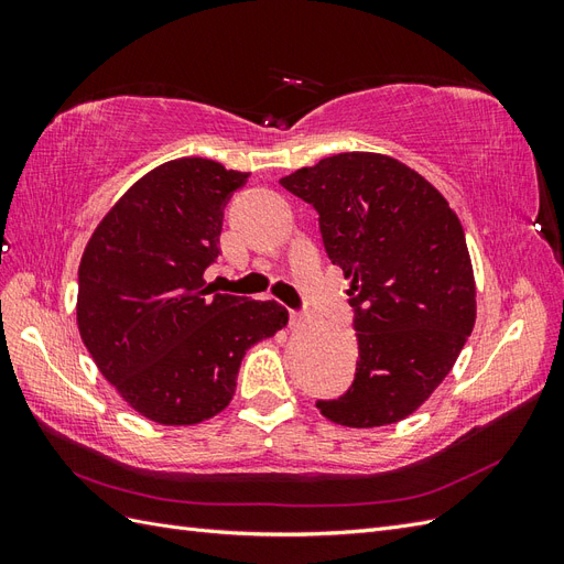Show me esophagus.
<instances>
[{
	"label": "esophagus",
	"mask_w": 564,
	"mask_h": 564,
	"mask_svg": "<svg viewBox=\"0 0 564 564\" xmlns=\"http://www.w3.org/2000/svg\"><path fill=\"white\" fill-rule=\"evenodd\" d=\"M305 313H301V311H289V324H292V327H301V324H305Z\"/></svg>",
	"instance_id": "esophagus-1"
}]
</instances>
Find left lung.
Returning <instances> with one entry per match:
<instances>
[{
	"instance_id": "8db88e82",
	"label": "left lung",
	"mask_w": 564,
	"mask_h": 564,
	"mask_svg": "<svg viewBox=\"0 0 564 564\" xmlns=\"http://www.w3.org/2000/svg\"><path fill=\"white\" fill-rule=\"evenodd\" d=\"M280 183L313 204L324 249L350 280L355 381L317 409L348 429L406 419L452 371L475 324L458 216L414 169L377 152H340Z\"/></svg>"
}]
</instances>
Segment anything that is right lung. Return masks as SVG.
<instances>
[{
  "mask_svg": "<svg viewBox=\"0 0 564 564\" xmlns=\"http://www.w3.org/2000/svg\"><path fill=\"white\" fill-rule=\"evenodd\" d=\"M247 178L214 160L164 162L117 199L84 249L79 336L124 402L155 423L224 412L245 352L289 322L278 301L204 286L224 209Z\"/></svg>",
  "mask_w": 564,
  "mask_h": 564,
  "instance_id": "add662e5",
  "label": "right lung"
}]
</instances>
